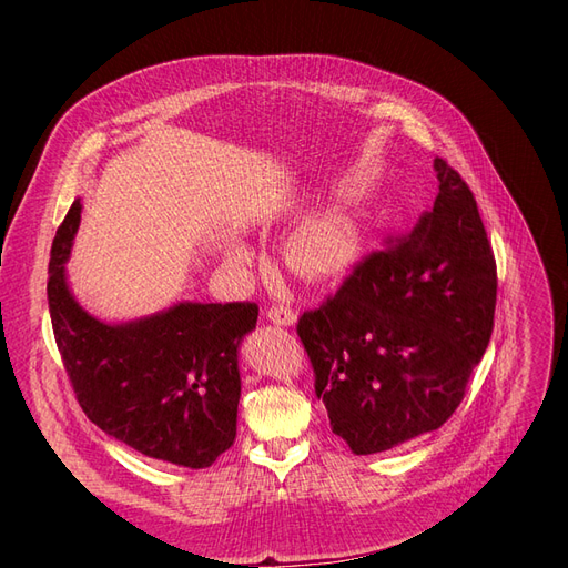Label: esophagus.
Instances as JSON below:
<instances>
[{"mask_svg": "<svg viewBox=\"0 0 568 568\" xmlns=\"http://www.w3.org/2000/svg\"><path fill=\"white\" fill-rule=\"evenodd\" d=\"M267 320L272 324H277V326H294L296 324V313L286 305H272L267 311Z\"/></svg>", "mask_w": 568, "mask_h": 568, "instance_id": "obj_1", "label": "esophagus"}]
</instances>
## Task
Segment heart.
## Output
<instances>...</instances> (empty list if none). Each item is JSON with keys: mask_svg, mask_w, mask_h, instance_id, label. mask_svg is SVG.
Returning a JSON list of instances; mask_svg holds the SVG:
<instances>
[{"mask_svg": "<svg viewBox=\"0 0 568 568\" xmlns=\"http://www.w3.org/2000/svg\"><path fill=\"white\" fill-rule=\"evenodd\" d=\"M359 253H363V234L357 222L343 213H322L303 220L284 246L291 272L315 284L346 277ZM225 257L234 265H248L253 251L242 239H234L225 246Z\"/></svg>", "mask_w": 568, "mask_h": 568, "instance_id": "obj_1", "label": "heart"}]
</instances>
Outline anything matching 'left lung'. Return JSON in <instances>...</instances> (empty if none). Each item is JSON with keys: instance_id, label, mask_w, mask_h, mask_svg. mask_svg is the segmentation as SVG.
<instances>
[{"instance_id": "obj_1", "label": "left lung", "mask_w": 568, "mask_h": 568, "mask_svg": "<svg viewBox=\"0 0 568 568\" xmlns=\"http://www.w3.org/2000/svg\"><path fill=\"white\" fill-rule=\"evenodd\" d=\"M434 168L440 192L403 244L298 320L317 398L355 455L448 422L493 334L497 272L476 199L443 159Z\"/></svg>"}]
</instances>
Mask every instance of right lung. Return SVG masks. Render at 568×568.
I'll return each mask as SVG.
<instances>
[{
  "label": "right lung",
  "instance_id": "1",
  "mask_svg": "<svg viewBox=\"0 0 568 568\" xmlns=\"http://www.w3.org/2000/svg\"><path fill=\"white\" fill-rule=\"evenodd\" d=\"M75 199L51 244L49 315L78 403L101 432L178 467H211L236 438L239 346L255 329V303L175 301L151 315H92L68 282L80 227Z\"/></svg>",
  "mask_w": 568,
  "mask_h": 568
}]
</instances>
